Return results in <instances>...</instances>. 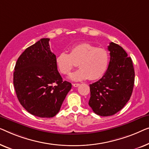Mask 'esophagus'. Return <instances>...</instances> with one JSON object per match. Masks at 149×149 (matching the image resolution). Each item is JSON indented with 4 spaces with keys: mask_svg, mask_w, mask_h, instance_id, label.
Segmentation results:
<instances>
[{
    "mask_svg": "<svg viewBox=\"0 0 149 149\" xmlns=\"http://www.w3.org/2000/svg\"><path fill=\"white\" fill-rule=\"evenodd\" d=\"M79 85V84H78V83L73 84V86H74V87H77Z\"/></svg>",
    "mask_w": 149,
    "mask_h": 149,
    "instance_id": "obj_1",
    "label": "esophagus"
}]
</instances>
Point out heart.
Masks as SVG:
<instances>
[{
	"instance_id": "heart-1",
	"label": "heart",
	"mask_w": 149,
	"mask_h": 149,
	"mask_svg": "<svg viewBox=\"0 0 149 149\" xmlns=\"http://www.w3.org/2000/svg\"><path fill=\"white\" fill-rule=\"evenodd\" d=\"M56 66L63 75H68L78 64L79 70L70 76L73 81L100 79L105 74L109 63V55L105 49L89 43H81L73 47L70 53L62 52L56 56Z\"/></svg>"
}]
</instances>
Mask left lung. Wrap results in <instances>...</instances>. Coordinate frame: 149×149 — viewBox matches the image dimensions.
<instances>
[{
	"label": "left lung",
	"mask_w": 149,
	"mask_h": 149,
	"mask_svg": "<svg viewBox=\"0 0 149 149\" xmlns=\"http://www.w3.org/2000/svg\"><path fill=\"white\" fill-rule=\"evenodd\" d=\"M110 61L102 78L90 84L88 104L96 114L110 116L119 111L128 102L134 84L132 61L123 49L114 42L108 46Z\"/></svg>",
	"instance_id": "8db88e82"
}]
</instances>
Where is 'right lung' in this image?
<instances>
[{
	"label": "right lung",
	"instance_id": "obj_1",
	"mask_svg": "<svg viewBox=\"0 0 149 149\" xmlns=\"http://www.w3.org/2000/svg\"><path fill=\"white\" fill-rule=\"evenodd\" d=\"M49 38H42L25 50L17 61L13 73L16 95L25 109L39 117H53L59 111L72 88L57 70L56 56Z\"/></svg>",
	"mask_w": 149,
	"mask_h": 149
}]
</instances>
